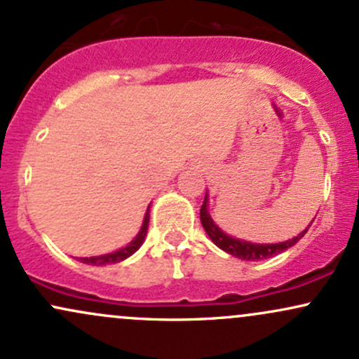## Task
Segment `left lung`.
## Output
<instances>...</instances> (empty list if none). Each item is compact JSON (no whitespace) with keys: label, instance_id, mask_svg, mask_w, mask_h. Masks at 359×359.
Wrapping results in <instances>:
<instances>
[{"label":"left lung","instance_id":"1","mask_svg":"<svg viewBox=\"0 0 359 359\" xmlns=\"http://www.w3.org/2000/svg\"><path fill=\"white\" fill-rule=\"evenodd\" d=\"M201 222H203V228L205 229V233L209 234V238H211L214 245L219 246L222 251L233 255V257L245 259V262H258V259H266V258L275 257V255L282 253V251H285L290 248V246H294L295 243H297L300 238L307 233V229L311 228V224H309V228L304 229L299 236L292 238V240L283 241V243H273V245H258V243L236 240V238L228 236L226 233H222L221 229L214 224V221L211 219V216H209L208 212V194H205L203 208H201Z\"/></svg>","mask_w":359,"mask_h":359}]
</instances>
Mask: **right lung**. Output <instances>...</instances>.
Masks as SVG:
<instances>
[{
    "mask_svg": "<svg viewBox=\"0 0 359 359\" xmlns=\"http://www.w3.org/2000/svg\"><path fill=\"white\" fill-rule=\"evenodd\" d=\"M150 209V208H148ZM147 209L145 212V219H143V224H142V229H140V233L135 236V240L130 243V245L125 246V248L114 251V253H108V255H101V257H89V258H79V262L86 263V265H96V266H102V265H113V263H119L123 262V259H126L128 257H131V255L137 251L140 246H142L143 240H145L147 236V229H148V222H150V211Z\"/></svg>",
    "mask_w": 359,
    "mask_h": 359,
    "instance_id": "right-lung-1",
    "label": "right lung"
}]
</instances>
